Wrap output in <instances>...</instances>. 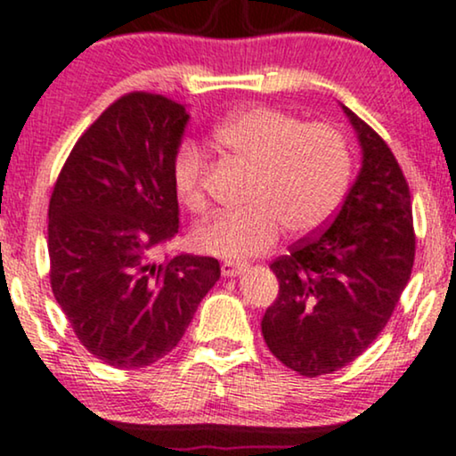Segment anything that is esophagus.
Instances as JSON below:
<instances>
[{
	"label": "esophagus",
	"mask_w": 456,
	"mask_h": 456,
	"mask_svg": "<svg viewBox=\"0 0 456 456\" xmlns=\"http://www.w3.org/2000/svg\"><path fill=\"white\" fill-rule=\"evenodd\" d=\"M245 268H247V264H243V262L228 260L222 264V274L224 277H239V274L245 273Z\"/></svg>",
	"instance_id": "1"
}]
</instances>
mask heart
Returning <instances> with one entry per match:
<instances>
[{
	"instance_id": "1",
	"label": "heart",
	"mask_w": 456,
	"mask_h": 456,
	"mask_svg": "<svg viewBox=\"0 0 456 456\" xmlns=\"http://www.w3.org/2000/svg\"><path fill=\"white\" fill-rule=\"evenodd\" d=\"M213 142L234 160L254 168L240 213L217 216L192 230V247L207 256L247 260L289 237L322 230L345 199L351 179V150L328 125H305L273 108H247L213 128ZM207 156L194 142H182L173 154L171 177L177 200L188 211H205L202 179Z\"/></svg>"
}]
</instances>
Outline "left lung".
Instances as JSON below:
<instances>
[{"mask_svg": "<svg viewBox=\"0 0 456 456\" xmlns=\"http://www.w3.org/2000/svg\"><path fill=\"white\" fill-rule=\"evenodd\" d=\"M340 108L357 133L362 168L330 226L271 264L279 296L262 319L273 355L308 379L336 372L372 345L414 264L406 177L389 145Z\"/></svg>", "mask_w": 456, "mask_h": 456, "instance_id": "left-lung-1", "label": "left lung"}]
</instances>
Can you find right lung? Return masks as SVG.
<instances>
[{"mask_svg": "<svg viewBox=\"0 0 456 456\" xmlns=\"http://www.w3.org/2000/svg\"><path fill=\"white\" fill-rule=\"evenodd\" d=\"M188 120L162 94H125L77 139L54 183L53 294L77 340L114 368L168 355L219 279L216 257L151 262L179 232L171 162Z\"/></svg>", "mask_w": 456, "mask_h": 456, "instance_id": "add662e5", "label": "right lung"}]
</instances>
